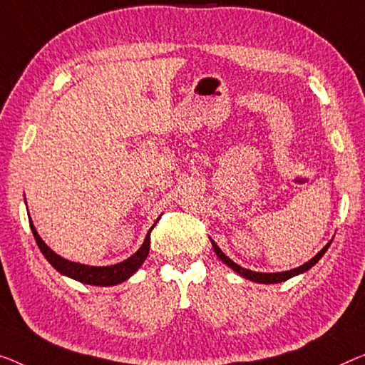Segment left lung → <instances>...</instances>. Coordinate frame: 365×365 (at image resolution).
I'll list each match as a JSON object with an SVG mask.
<instances>
[{
  "mask_svg": "<svg viewBox=\"0 0 365 365\" xmlns=\"http://www.w3.org/2000/svg\"><path fill=\"white\" fill-rule=\"evenodd\" d=\"M211 244H213V249H215V252H216L217 257H220V259L222 260V262H225V264L227 265V267L235 270L237 275H241L242 279L255 282V284H280V282H285V280H288V279H292V277L300 275V274H303V272H307V270L312 269L313 265L317 264L318 260L323 257L324 252L328 251V247L331 246V241H329L328 244H326V246H324V247L322 249V251H319L317 255H314L313 259H309L308 262H304L303 265H300V267L292 269V270H285V272H270V274H265V272H254V270H249V269L241 267V265L236 264L235 260H231L225 252L221 251L220 247H217V244L213 241V239H211Z\"/></svg>",
  "mask_w": 365,
  "mask_h": 365,
  "instance_id": "8db88e82",
  "label": "left lung"
}]
</instances>
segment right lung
Returning a JSON list of instances; mask_svg holds the SVG:
<instances>
[{
  "instance_id": "obj_1",
  "label": "right lung",
  "mask_w": 365,
  "mask_h": 365,
  "mask_svg": "<svg viewBox=\"0 0 365 365\" xmlns=\"http://www.w3.org/2000/svg\"><path fill=\"white\" fill-rule=\"evenodd\" d=\"M29 225H31V231H32V235H34L37 246H39L41 252L43 254V257L48 260V264H51L57 272H61L62 275L70 277V279L81 282V284H86V285L111 287V285H118V284H121V282L128 280L130 275H134L135 272H138L140 265L144 264V260L148 259L149 247H150V231L154 230L157 221L154 222V226L149 230L148 236H145L144 242H143V246H140L138 251H135L126 260H123V262L114 264V265H106V267L85 265L80 262H72V260H68V259H63L62 255L53 252L52 249L42 241L39 232L36 231V226L32 225L31 216H29Z\"/></svg>"
}]
</instances>
